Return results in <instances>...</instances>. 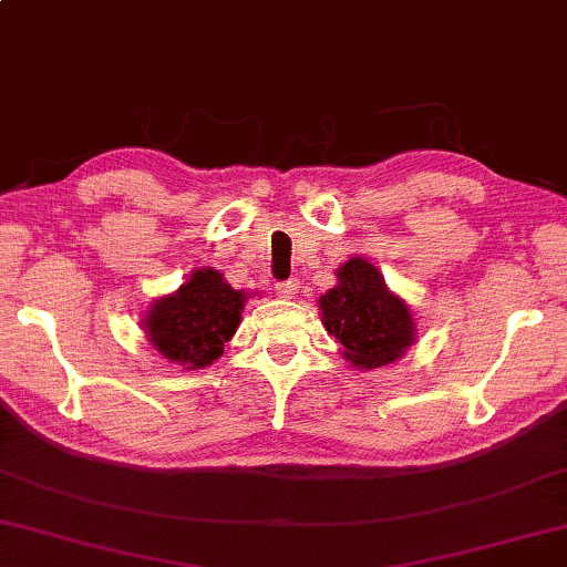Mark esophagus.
<instances>
[{"label":"esophagus","instance_id":"1","mask_svg":"<svg viewBox=\"0 0 567 567\" xmlns=\"http://www.w3.org/2000/svg\"><path fill=\"white\" fill-rule=\"evenodd\" d=\"M274 291L279 298H293L298 291V281L296 279H288V281H279L274 286Z\"/></svg>","mask_w":567,"mask_h":567}]
</instances>
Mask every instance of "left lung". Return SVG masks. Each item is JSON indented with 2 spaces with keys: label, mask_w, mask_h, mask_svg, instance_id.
<instances>
[{
  "label": "left lung",
  "mask_w": 567,
  "mask_h": 567,
  "mask_svg": "<svg viewBox=\"0 0 567 567\" xmlns=\"http://www.w3.org/2000/svg\"><path fill=\"white\" fill-rule=\"evenodd\" d=\"M320 311L328 333L343 346L346 360L360 370L390 365L414 340L408 306L360 256L340 266L338 286L320 296Z\"/></svg>",
  "instance_id": "1"
}]
</instances>
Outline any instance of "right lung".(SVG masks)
<instances>
[{"mask_svg":"<svg viewBox=\"0 0 567 567\" xmlns=\"http://www.w3.org/2000/svg\"><path fill=\"white\" fill-rule=\"evenodd\" d=\"M244 298V291H234L219 271L199 269L177 293L159 298L147 313L151 343L169 362L189 370L207 368L237 333Z\"/></svg>","mask_w":567,"mask_h":567,"instance_id":"right-lung-1","label":"right lung"}]
</instances>
